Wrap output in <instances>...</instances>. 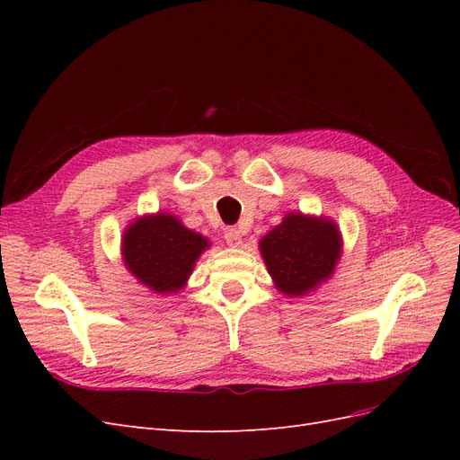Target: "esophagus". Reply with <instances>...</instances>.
<instances>
[{"mask_svg": "<svg viewBox=\"0 0 460 460\" xmlns=\"http://www.w3.org/2000/svg\"><path fill=\"white\" fill-rule=\"evenodd\" d=\"M225 240L230 247H240L242 245V234L238 228H226L225 230Z\"/></svg>", "mask_w": 460, "mask_h": 460, "instance_id": "obj_1", "label": "esophagus"}]
</instances>
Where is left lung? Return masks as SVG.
I'll list each match as a JSON object with an SVG mask.
<instances>
[{
    "mask_svg": "<svg viewBox=\"0 0 460 460\" xmlns=\"http://www.w3.org/2000/svg\"><path fill=\"white\" fill-rule=\"evenodd\" d=\"M274 286L289 297L326 282L341 255V234L333 220L289 213L259 242Z\"/></svg>",
    "mask_w": 460,
    "mask_h": 460,
    "instance_id": "8db88e82",
    "label": "left lung"
}]
</instances>
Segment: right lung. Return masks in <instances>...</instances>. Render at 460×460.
Instances as JSON below:
<instances>
[{
  "mask_svg": "<svg viewBox=\"0 0 460 460\" xmlns=\"http://www.w3.org/2000/svg\"><path fill=\"white\" fill-rule=\"evenodd\" d=\"M208 247L176 217L157 213L136 218L122 235V259L140 284L155 294H176L188 282L196 261Z\"/></svg>",
  "mask_w": 460,
  "mask_h": 460,
  "instance_id": "1",
  "label": "right lung"
}]
</instances>
